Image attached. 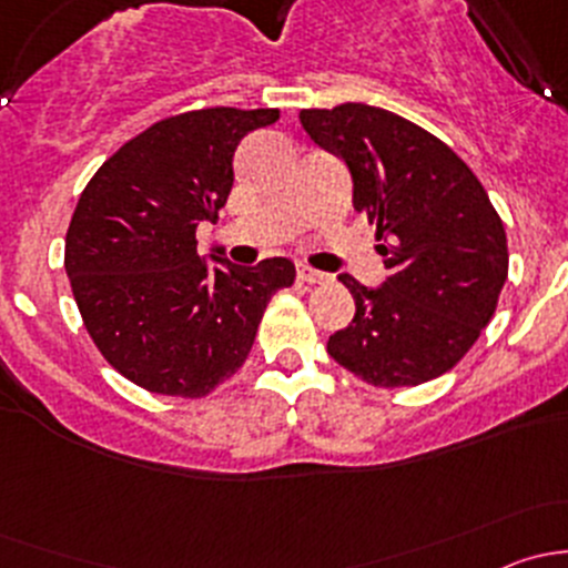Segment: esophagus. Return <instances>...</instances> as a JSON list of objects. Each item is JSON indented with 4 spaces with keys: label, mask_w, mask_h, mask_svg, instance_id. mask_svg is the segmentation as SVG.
Returning a JSON list of instances; mask_svg holds the SVG:
<instances>
[{
    "label": "esophagus",
    "mask_w": 568,
    "mask_h": 568,
    "mask_svg": "<svg viewBox=\"0 0 568 568\" xmlns=\"http://www.w3.org/2000/svg\"><path fill=\"white\" fill-rule=\"evenodd\" d=\"M296 280H300V283H307V285H318V283H326V274L316 272V268H311V266H300L296 268Z\"/></svg>",
    "instance_id": "esophagus-1"
}]
</instances>
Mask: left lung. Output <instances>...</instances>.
I'll list each match as a JSON object with an SVG mask.
<instances>
[{
    "label": "left lung",
    "mask_w": 568,
    "mask_h": 568,
    "mask_svg": "<svg viewBox=\"0 0 568 568\" xmlns=\"http://www.w3.org/2000/svg\"><path fill=\"white\" fill-rule=\"evenodd\" d=\"M302 125L346 162L354 209L376 225L387 280L343 274L354 318L326 352L374 387H417L459 365L508 277L500 214L473 170L426 129L368 104L302 109Z\"/></svg>",
    "instance_id": "8db88e82"
}]
</instances>
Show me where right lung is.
<instances>
[{
  "label": "right lung",
  "instance_id": "obj_1",
  "mask_svg": "<svg viewBox=\"0 0 568 568\" xmlns=\"http://www.w3.org/2000/svg\"><path fill=\"white\" fill-rule=\"evenodd\" d=\"M280 109H192L148 125L95 170L65 233V272L101 357L136 387L203 398L247 359L294 263L203 261L197 225L233 186V153Z\"/></svg>",
  "mask_w": 568,
  "mask_h": 568
}]
</instances>
